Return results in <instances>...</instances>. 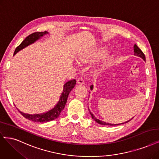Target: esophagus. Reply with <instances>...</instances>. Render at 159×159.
I'll use <instances>...</instances> for the list:
<instances>
[{"label":"esophagus","instance_id":"34e87169","mask_svg":"<svg viewBox=\"0 0 159 159\" xmlns=\"http://www.w3.org/2000/svg\"><path fill=\"white\" fill-rule=\"evenodd\" d=\"M77 83H78V84H80V85L84 84V80L83 78H79L77 80Z\"/></svg>","mask_w":159,"mask_h":159}]
</instances>
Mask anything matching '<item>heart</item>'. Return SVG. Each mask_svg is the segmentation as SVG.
Masks as SVG:
<instances>
[{
	"instance_id": "obj_1",
	"label": "heart",
	"mask_w": 159,
	"mask_h": 159,
	"mask_svg": "<svg viewBox=\"0 0 159 159\" xmlns=\"http://www.w3.org/2000/svg\"><path fill=\"white\" fill-rule=\"evenodd\" d=\"M104 52H105V51H104V49L102 48L97 49L95 51H93L91 52L81 54L80 57V60L81 62H84L93 61V60L100 57Z\"/></svg>"
}]
</instances>
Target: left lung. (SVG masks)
Wrapping results in <instances>:
<instances>
[{
	"label": "left lung",
	"instance_id": "1",
	"mask_svg": "<svg viewBox=\"0 0 159 159\" xmlns=\"http://www.w3.org/2000/svg\"><path fill=\"white\" fill-rule=\"evenodd\" d=\"M134 55L141 57L142 59L144 61H145V54H143V52L141 51V49H140L138 46H137L136 45H134ZM90 88H91V90H93V85H91V87H90ZM89 113H90V114H91V116L92 118L96 122H97L98 124H101V125H120V124H124V123H127V122H129L131 120H132V119L134 118H131L129 120H128V121H127V122H125L124 123L119 124H110V123H107V122H105L101 121V120L97 119V118L94 116V115L91 112V111H90L89 109Z\"/></svg>",
	"mask_w": 159,
	"mask_h": 159
}]
</instances>
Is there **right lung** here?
Wrapping results in <instances>:
<instances>
[{"mask_svg":"<svg viewBox=\"0 0 159 159\" xmlns=\"http://www.w3.org/2000/svg\"><path fill=\"white\" fill-rule=\"evenodd\" d=\"M48 34V33L45 31L43 32H35L30 34V35L27 36L22 42H21V43L18 47H16L14 53V55H15V54L18 52L21 51V49H23L25 47L32 44V43H34L38 39H39L40 38L42 37L43 35ZM75 84H76L75 80H72L66 82V83L64 85L63 91L61 95V97H60V99L58 103L53 108H52L51 110H50L47 112L43 113V114H30L24 113L20 111L19 110L18 111L25 118L36 122H50V121H52V120H55L59 116V115L61 114V112L64 109L66 105V103L67 98L70 92L74 88Z\"/></svg>","mask_w":159,"mask_h":159,"instance_id":"1","label":"right lung"}]
</instances>
